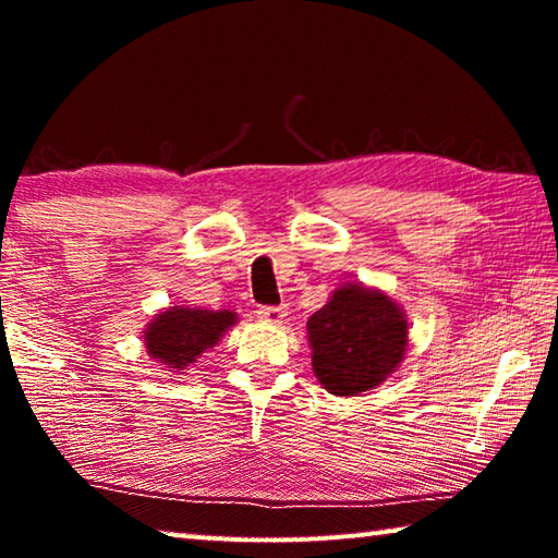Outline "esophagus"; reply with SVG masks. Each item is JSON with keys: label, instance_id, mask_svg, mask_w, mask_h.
<instances>
[{"label": "esophagus", "instance_id": "esophagus-1", "mask_svg": "<svg viewBox=\"0 0 558 558\" xmlns=\"http://www.w3.org/2000/svg\"><path fill=\"white\" fill-rule=\"evenodd\" d=\"M256 315H258V319L260 323H268V325H282L286 323V317H288V310L286 307H278V305H266V307H258L256 310Z\"/></svg>", "mask_w": 558, "mask_h": 558}]
</instances>
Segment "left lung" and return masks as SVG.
<instances>
[{
	"label": "left lung",
	"instance_id": "obj_1",
	"mask_svg": "<svg viewBox=\"0 0 558 558\" xmlns=\"http://www.w3.org/2000/svg\"><path fill=\"white\" fill-rule=\"evenodd\" d=\"M307 342L323 389L356 396L399 369L409 347V319L384 290L344 282L307 319Z\"/></svg>",
	"mask_w": 558,
	"mask_h": 558
}]
</instances>
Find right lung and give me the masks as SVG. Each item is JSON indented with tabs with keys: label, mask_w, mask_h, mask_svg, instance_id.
Here are the masks:
<instances>
[{
	"label": "right lung",
	"mask_w": 558,
	"mask_h": 558,
	"mask_svg": "<svg viewBox=\"0 0 558 558\" xmlns=\"http://www.w3.org/2000/svg\"><path fill=\"white\" fill-rule=\"evenodd\" d=\"M239 323L231 310H202L174 305L153 317L143 339L147 354L172 374H184L199 362L204 352L219 344V339Z\"/></svg>",
	"instance_id": "1"
}]
</instances>
